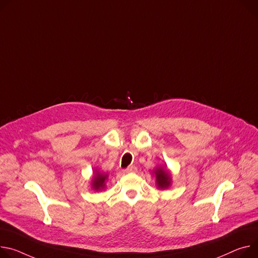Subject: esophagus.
Listing matches in <instances>:
<instances>
[{"instance_id":"34e87169","label":"esophagus","mask_w":258,"mask_h":258,"mask_svg":"<svg viewBox=\"0 0 258 258\" xmlns=\"http://www.w3.org/2000/svg\"><path fill=\"white\" fill-rule=\"evenodd\" d=\"M137 167H135V166H130L126 170H125V172L126 173H136L137 172Z\"/></svg>"}]
</instances>
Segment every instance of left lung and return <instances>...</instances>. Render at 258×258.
<instances>
[{
	"mask_svg": "<svg viewBox=\"0 0 258 258\" xmlns=\"http://www.w3.org/2000/svg\"><path fill=\"white\" fill-rule=\"evenodd\" d=\"M155 176H156L157 185L158 187H160V188H167V187L170 186L171 177L168 172H165L161 168H159L155 171Z\"/></svg>",
	"mask_w": 258,
	"mask_h": 258,
	"instance_id": "1",
	"label": "left lung"
}]
</instances>
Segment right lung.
<instances>
[{"instance_id": "right-lung-1", "label": "right lung", "mask_w": 258, "mask_h": 258, "mask_svg": "<svg viewBox=\"0 0 258 258\" xmlns=\"http://www.w3.org/2000/svg\"><path fill=\"white\" fill-rule=\"evenodd\" d=\"M106 178H107L106 175H102V174L97 173L96 176H95V178H93V182H92L93 189L99 190V189H101V188H104Z\"/></svg>"}]
</instances>
